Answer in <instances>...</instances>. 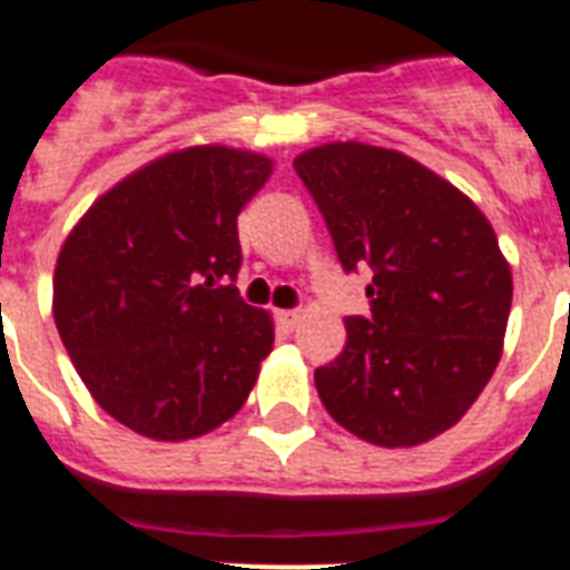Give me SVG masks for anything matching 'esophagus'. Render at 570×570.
<instances>
[{
  "label": "esophagus",
  "instance_id": "obj_1",
  "mask_svg": "<svg viewBox=\"0 0 570 570\" xmlns=\"http://www.w3.org/2000/svg\"><path fill=\"white\" fill-rule=\"evenodd\" d=\"M298 320H302L298 311H277V326L284 328V332H293L298 326Z\"/></svg>",
  "mask_w": 570,
  "mask_h": 570
}]
</instances>
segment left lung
Wrapping results in <instances>:
<instances>
[{
    "mask_svg": "<svg viewBox=\"0 0 570 570\" xmlns=\"http://www.w3.org/2000/svg\"><path fill=\"white\" fill-rule=\"evenodd\" d=\"M344 272L371 268V317H347L338 360L314 371L335 423L377 446L456 425L501 360L513 281L465 193L386 147L335 141L296 156Z\"/></svg>",
    "mask_w": 570,
    "mask_h": 570,
    "instance_id": "left-lung-1",
    "label": "left lung"
}]
</instances>
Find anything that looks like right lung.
I'll return each mask as SVG.
<instances>
[{
  "mask_svg": "<svg viewBox=\"0 0 570 570\" xmlns=\"http://www.w3.org/2000/svg\"><path fill=\"white\" fill-rule=\"evenodd\" d=\"M268 156L199 145L92 202L53 272V320L105 414L154 441L232 420L272 353V317L238 296V214Z\"/></svg>",
  "mask_w": 570,
  "mask_h": 570,
  "instance_id": "1",
  "label": "right lung"
}]
</instances>
